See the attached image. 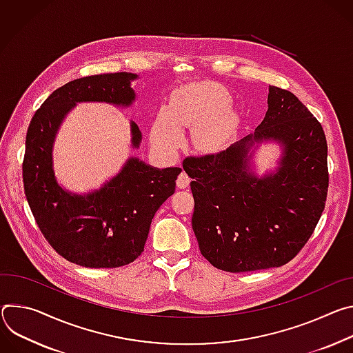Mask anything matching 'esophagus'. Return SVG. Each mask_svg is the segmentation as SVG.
<instances>
[{
    "mask_svg": "<svg viewBox=\"0 0 353 353\" xmlns=\"http://www.w3.org/2000/svg\"><path fill=\"white\" fill-rule=\"evenodd\" d=\"M189 183H190V178L188 176L186 172L182 171V172L178 175V178H176V186H178L179 189H185V188L189 186Z\"/></svg>",
    "mask_w": 353,
    "mask_h": 353,
    "instance_id": "esophagus-1",
    "label": "esophagus"
}]
</instances>
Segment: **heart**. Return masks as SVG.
Segmentation results:
<instances>
[{
	"label": "heart",
	"mask_w": 353,
	"mask_h": 353,
	"mask_svg": "<svg viewBox=\"0 0 353 353\" xmlns=\"http://www.w3.org/2000/svg\"><path fill=\"white\" fill-rule=\"evenodd\" d=\"M231 98L219 84L188 85L176 91L168 109L160 110L151 129L152 144L174 151L182 141L181 128H192V143L199 151L213 152L228 140L236 114L228 109Z\"/></svg>",
	"instance_id": "b5f03b06"
}]
</instances>
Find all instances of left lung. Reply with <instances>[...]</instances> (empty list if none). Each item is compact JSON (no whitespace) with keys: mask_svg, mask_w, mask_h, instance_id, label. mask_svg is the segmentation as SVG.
<instances>
[{"mask_svg":"<svg viewBox=\"0 0 353 353\" xmlns=\"http://www.w3.org/2000/svg\"><path fill=\"white\" fill-rule=\"evenodd\" d=\"M263 141L279 142L283 159L275 173L258 177L249 160ZM327 152L321 123L294 94L269 85L268 110L254 133L182 163L192 178V228L202 255L234 273L292 261L325 208Z\"/></svg>","mask_w":353,"mask_h":353,"instance_id":"obj_1","label":"left lung"}]
</instances>
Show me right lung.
Here are the masks:
<instances>
[{
	"mask_svg": "<svg viewBox=\"0 0 353 353\" xmlns=\"http://www.w3.org/2000/svg\"><path fill=\"white\" fill-rule=\"evenodd\" d=\"M137 74L78 78L57 88L33 114L26 133L22 176L26 201L45 239L64 259L85 268H117L144 251L155 212L175 192L181 168H152L129 159L101 189L77 194L63 189L53 170V144L61 122L78 102L130 106ZM132 147L141 141L130 122Z\"/></svg>",
	"mask_w": 353,
	"mask_h": 353,
	"instance_id": "obj_1",
	"label": "right lung"
}]
</instances>
